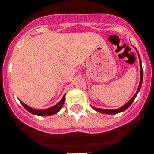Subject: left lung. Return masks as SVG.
<instances>
[{
  "mask_svg": "<svg viewBox=\"0 0 154 154\" xmlns=\"http://www.w3.org/2000/svg\"><path fill=\"white\" fill-rule=\"evenodd\" d=\"M138 53V52H137ZM139 56V55H138ZM139 59H140V56H139ZM140 66H141V70H140V83H139V87L137 88V91L136 92V94L133 96V98L130 99L129 102H128L126 104L123 106H122L121 108H119V109H116V110H104V109H100V108H96V107H94V106H92L91 107L94 109V110H96L98 112H101V113H103V114H118V113H120V112H122L124 111L125 110H126L129 106H130L132 103L134 102V100L135 99L136 96H137V93L139 92L140 89H141V84H142V80H143V69H142V67H141V59H140Z\"/></svg>",
  "mask_w": 154,
  "mask_h": 154,
  "instance_id": "1",
  "label": "left lung"
}]
</instances>
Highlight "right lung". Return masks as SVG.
Wrapping results in <instances>:
<instances>
[{"label":"right lung","instance_id":"right-lung-1","mask_svg":"<svg viewBox=\"0 0 154 154\" xmlns=\"http://www.w3.org/2000/svg\"><path fill=\"white\" fill-rule=\"evenodd\" d=\"M65 101V95L63 97V98L61 99L60 103L56 104V106H54L52 107L48 108V109H46V110H35V109H32V108H31L30 106H27L26 104H24V103H22L21 101H20L21 104L23 105L25 109H26L28 111H29L30 113L33 114H36V115H40V116H47V115H51V114H56L57 112L60 111L61 110V108H62L63 105V103H64Z\"/></svg>","mask_w":154,"mask_h":154}]
</instances>
